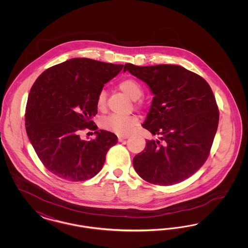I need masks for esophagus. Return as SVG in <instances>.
<instances>
[{"instance_id": "esophagus-1", "label": "esophagus", "mask_w": 248, "mask_h": 248, "mask_svg": "<svg viewBox=\"0 0 248 248\" xmlns=\"http://www.w3.org/2000/svg\"><path fill=\"white\" fill-rule=\"evenodd\" d=\"M126 139H128V136H124V135H120V136H118L119 141H123V140H124Z\"/></svg>"}]
</instances>
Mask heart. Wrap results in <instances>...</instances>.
<instances>
[{"instance_id": "1", "label": "heart", "mask_w": 248, "mask_h": 248, "mask_svg": "<svg viewBox=\"0 0 248 248\" xmlns=\"http://www.w3.org/2000/svg\"><path fill=\"white\" fill-rule=\"evenodd\" d=\"M119 88L132 99H138L142 94L141 85L135 79L127 78L119 83ZM96 106L98 109L103 110L107 106V93L105 90L99 91L96 97ZM141 106V103L138 104ZM139 124L137 115H119L110 114L102 119L101 125L105 129L114 132L119 135H128Z\"/></svg>"}]
</instances>
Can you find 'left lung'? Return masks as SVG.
Masks as SVG:
<instances>
[{
    "label": "left lung",
    "instance_id": "8db88e82",
    "mask_svg": "<svg viewBox=\"0 0 248 248\" xmlns=\"http://www.w3.org/2000/svg\"><path fill=\"white\" fill-rule=\"evenodd\" d=\"M126 71L147 83L154 94L142 126L160 137L148 140L144 151L134 157L136 172L160 186L189 178L207 160L218 125V107L210 85L177 65L127 63Z\"/></svg>",
    "mask_w": 248,
    "mask_h": 248
}]
</instances>
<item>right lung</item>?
Segmentation results:
<instances>
[{
  "label": "right lung",
  "mask_w": 248,
  "mask_h": 248,
  "mask_svg": "<svg viewBox=\"0 0 248 248\" xmlns=\"http://www.w3.org/2000/svg\"><path fill=\"white\" fill-rule=\"evenodd\" d=\"M124 65L90 59H69L44 71L33 83L26 106V131L43 165L57 177L84 181L103 167L118 138L99 130L89 141L80 131L96 130V97Z\"/></svg>",
  "instance_id": "obj_1"
}]
</instances>
